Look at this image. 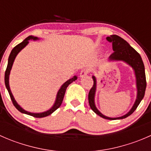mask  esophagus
<instances>
[{"instance_id":"esophagus-1","label":"esophagus","mask_w":151,"mask_h":151,"mask_svg":"<svg viewBox=\"0 0 151 151\" xmlns=\"http://www.w3.org/2000/svg\"><path fill=\"white\" fill-rule=\"evenodd\" d=\"M88 72H89V70H88V68H84V69L82 70L81 72H80V77H84L85 76H86L87 74H88Z\"/></svg>"}]
</instances>
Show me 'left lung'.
<instances>
[{
  "label": "left lung",
  "instance_id": "obj_1",
  "mask_svg": "<svg viewBox=\"0 0 151 151\" xmlns=\"http://www.w3.org/2000/svg\"><path fill=\"white\" fill-rule=\"evenodd\" d=\"M106 40L109 42H112V50L114 51V52L109 57V60H121V61L125 62L132 67L134 71L137 90L136 101L132 109L129 110V112L123 116L118 117V118H109V117L105 116L99 111L95 105V100L94 99H95V94L96 91V79L95 76H93L92 78L93 80V85L90 90L89 94H88V101H89L91 109L101 118L107 120L123 119V118H127L128 116L132 115L134 112L145 96L147 84H146L144 63L142 60L140 55L133 47H131L130 45L126 40H124L121 37L117 36V35H112V36L106 37Z\"/></svg>",
  "mask_w": 151,
  "mask_h": 151
}]
</instances>
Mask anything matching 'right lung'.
Masks as SVG:
<instances>
[{
	"mask_svg": "<svg viewBox=\"0 0 151 151\" xmlns=\"http://www.w3.org/2000/svg\"><path fill=\"white\" fill-rule=\"evenodd\" d=\"M38 40L39 39L38 37H36V36H29L28 37H27L23 42H22L21 43H19V45H17L16 47H14L13 48V50H12L11 52L10 55H9V60H8V65H7L6 67V70L5 71V78H4V80H5V85L6 87V89L8 90V92L9 93V96L11 97V99H12V103H13L14 106L18 109L20 112L24 114H26V115H31V116L35 117V118H44V117H46L48 116V115H51L53 112L56 110L58 108L60 107V106L62 104V101H63V97H64L65 95V93H66V90L67 88V87L68 86V85L71 84V83H73L74 81H75L77 79V76H74L72 78L69 79L68 80H67L66 83H64L63 85H62V86L60 87V88L59 89V91H58V93L57 96H56V99L55 101L54 104L53 106L50 108V109H48L47 111H45V112H39V113H33V112H28V111L25 110L24 109H22L19 104L17 103L16 100L14 99V98L13 95L12 93V91L10 90V87H9V74H10V71L11 69H12V65H13L14 61V59L16 58V56L17 55L18 53L22 50L29 43V40Z\"/></svg>",
	"mask_w": 151,
	"mask_h": 151,
	"instance_id": "right-lung-1",
	"label": "right lung"
}]
</instances>
